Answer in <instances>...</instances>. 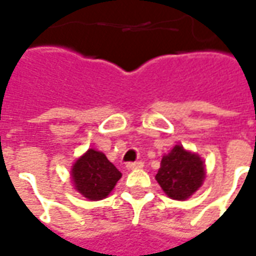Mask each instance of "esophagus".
<instances>
[{
  "label": "esophagus",
  "instance_id": "34e87169",
  "mask_svg": "<svg viewBox=\"0 0 256 256\" xmlns=\"http://www.w3.org/2000/svg\"><path fill=\"white\" fill-rule=\"evenodd\" d=\"M142 166H144L142 162H130L126 167H128V170H133V168H141Z\"/></svg>",
  "mask_w": 256,
  "mask_h": 256
}]
</instances>
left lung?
I'll list each match as a JSON object with an SVG mask.
<instances>
[{"label": "left lung", "instance_id": "8db88e82", "mask_svg": "<svg viewBox=\"0 0 256 256\" xmlns=\"http://www.w3.org/2000/svg\"><path fill=\"white\" fill-rule=\"evenodd\" d=\"M156 181L163 192L174 200H186L203 185L206 170L202 158L176 145L163 156Z\"/></svg>", "mask_w": 256, "mask_h": 256}]
</instances>
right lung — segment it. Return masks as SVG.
Segmentation results:
<instances>
[{
    "label": "right lung",
    "instance_id": "add662e5",
    "mask_svg": "<svg viewBox=\"0 0 256 256\" xmlns=\"http://www.w3.org/2000/svg\"><path fill=\"white\" fill-rule=\"evenodd\" d=\"M71 177L75 189L89 200L106 198L122 172L106 159L100 150H89L75 162L71 170Z\"/></svg>",
    "mask_w": 256,
    "mask_h": 256
}]
</instances>
